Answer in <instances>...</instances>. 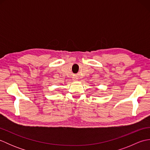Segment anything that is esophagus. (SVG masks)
Instances as JSON below:
<instances>
[{
    "label": "esophagus",
    "mask_w": 150,
    "mask_h": 150,
    "mask_svg": "<svg viewBox=\"0 0 150 150\" xmlns=\"http://www.w3.org/2000/svg\"><path fill=\"white\" fill-rule=\"evenodd\" d=\"M74 80H76V79H74Z\"/></svg>",
    "instance_id": "1"
}]
</instances>
